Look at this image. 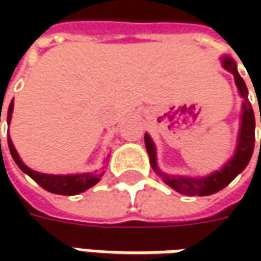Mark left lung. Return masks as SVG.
<instances>
[{"label": "left lung", "mask_w": 261, "mask_h": 261, "mask_svg": "<svg viewBox=\"0 0 261 261\" xmlns=\"http://www.w3.org/2000/svg\"><path fill=\"white\" fill-rule=\"evenodd\" d=\"M13 110H14V98L11 100V103L8 106V113H7V123L10 125L11 123V116H13ZM0 122H1V110H0ZM8 148H10V152L11 156L14 160V163L18 166V168L27 174L29 177H32L37 185L40 187H43L45 190L50 192V193H55V195H64V196H74L80 195L83 192L88 190L90 187L95 186L100 178L103 177V171L100 173H71V174H47V173H39L32 170L30 167H27L24 164V161L20 158L17 149H15L14 144L11 141V136L8 134ZM0 149H1V139H0ZM166 183L170 186H175V178H166Z\"/></svg>", "instance_id": "left-lung-1"}]
</instances>
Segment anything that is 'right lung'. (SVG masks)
I'll use <instances>...</instances> for the list:
<instances>
[{"label":"right lung","instance_id":"right-lung-1","mask_svg":"<svg viewBox=\"0 0 261 261\" xmlns=\"http://www.w3.org/2000/svg\"><path fill=\"white\" fill-rule=\"evenodd\" d=\"M222 66L226 71H229L234 80H236V86L238 88V93L243 98V107H241V116H240V130L237 136V146L234 155L231 156L222 168H219L215 173H211L206 177L202 178H190V177H178V183H181L178 187V192H185L186 195H199V196H207L214 195L216 192L222 190L225 186H228L237 175L240 174L247 164L250 163V158L253 155L254 145H256V135H254V129H256V117L253 107L248 101V90H247L246 83L238 74L237 64L229 59L224 58L222 59ZM260 122H261V113H260ZM261 141V139H260ZM145 146L146 152L149 155V163L151 167L155 170L158 175H161L163 178H168L156 163V148L154 141L151 139V136L145 134ZM261 148V146H260Z\"/></svg>","mask_w":261,"mask_h":261}]
</instances>
